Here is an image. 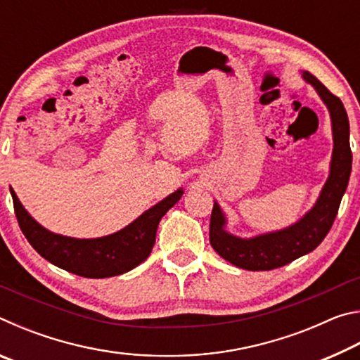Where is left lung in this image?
Wrapping results in <instances>:
<instances>
[{
    "label": "left lung",
    "instance_id": "left-lung-1",
    "mask_svg": "<svg viewBox=\"0 0 360 360\" xmlns=\"http://www.w3.org/2000/svg\"><path fill=\"white\" fill-rule=\"evenodd\" d=\"M303 77L318 90L332 117L333 155L330 176L322 188L314 208L292 227L241 240L224 230L225 217L214 203L210 221V243L214 251L230 264L251 271H265L290 264L302 255L311 252L326 238L337 217L341 198L348 187L352 152L349 146V120L343 103L333 95L311 72L304 71Z\"/></svg>",
    "mask_w": 360,
    "mask_h": 360
}]
</instances>
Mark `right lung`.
<instances>
[{
    "label": "right lung",
    "mask_w": 360,
    "mask_h": 360,
    "mask_svg": "<svg viewBox=\"0 0 360 360\" xmlns=\"http://www.w3.org/2000/svg\"><path fill=\"white\" fill-rule=\"evenodd\" d=\"M20 230L34 251L58 268L84 278H109L130 271L149 257L155 245L160 219L179 202L182 191L168 195L117 233L95 240H76L62 236L44 227L23 210L14 191H11Z\"/></svg>",
    "instance_id": "1"
}]
</instances>
